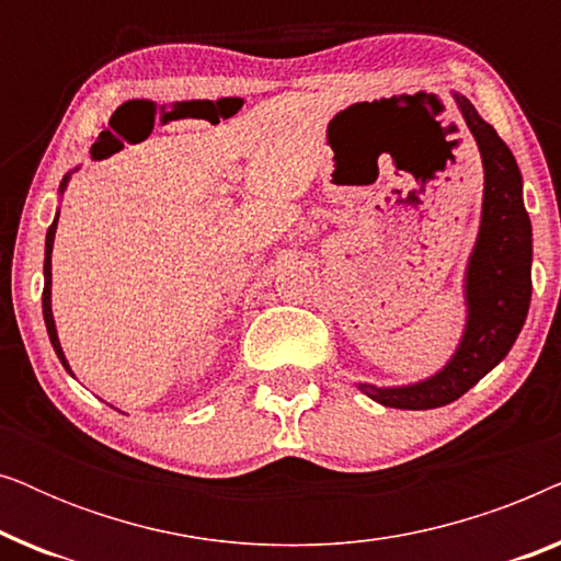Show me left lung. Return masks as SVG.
Segmentation results:
<instances>
[{
  "instance_id": "8db88e82",
  "label": "left lung",
  "mask_w": 561,
  "mask_h": 561,
  "mask_svg": "<svg viewBox=\"0 0 561 561\" xmlns=\"http://www.w3.org/2000/svg\"><path fill=\"white\" fill-rule=\"evenodd\" d=\"M482 158L480 229L465 267V329L442 370L409 386L357 382L375 403L403 411L439 409L465 396L503 363L524 329L531 304V219L524 206V179L493 127L457 91H451Z\"/></svg>"
}]
</instances>
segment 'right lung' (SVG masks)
Instances as JSON below:
<instances>
[{
    "label": "right lung",
    "mask_w": 561,
    "mask_h": 561,
    "mask_svg": "<svg viewBox=\"0 0 561 561\" xmlns=\"http://www.w3.org/2000/svg\"><path fill=\"white\" fill-rule=\"evenodd\" d=\"M73 173V171H71ZM71 173L64 175V181H60L58 186V194L64 196V191L68 186V179H71ZM58 214L56 211V219H53V225L48 227V234H45V260H43V278H45V286H43V319H45V329H48V336H50V344L53 350H56V355L60 359V365L66 367L68 375L76 378L71 365H68V359L64 355V347H60V340H58V329H56V319H53V306H50V288H53V240H56V229H58Z\"/></svg>",
    "instance_id": "right-lung-1"
}]
</instances>
